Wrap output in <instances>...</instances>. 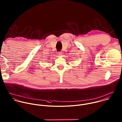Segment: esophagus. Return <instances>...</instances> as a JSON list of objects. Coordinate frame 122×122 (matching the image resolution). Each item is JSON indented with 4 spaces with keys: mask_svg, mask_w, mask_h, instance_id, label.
Returning <instances> with one entry per match:
<instances>
[{
    "mask_svg": "<svg viewBox=\"0 0 122 122\" xmlns=\"http://www.w3.org/2000/svg\"><path fill=\"white\" fill-rule=\"evenodd\" d=\"M62 54V53L61 52H59L58 53V55L59 56H61Z\"/></svg>",
    "mask_w": 122,
    "mask_h": 122,
    "instance_id": "esophagus-1",
    "label": "esophagus"
}]
</instances>
